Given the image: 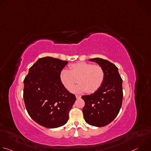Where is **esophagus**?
<instances>
[{
  "label": "esophagus",
  "mask_w": 151,
  "mask_h": 151,
  "mask_svg": "<svg viewBox=\"0 0 151 151\" xmlns=\"http://www.w3.org/2000/svg\"><path fill=\"white\" fill-rule=\"evenodd\" d=\"M76 99H80L81 97V96L80 95H76Z\"/></svg>",
  "instance_id": "34e87169"
}]
</instances>
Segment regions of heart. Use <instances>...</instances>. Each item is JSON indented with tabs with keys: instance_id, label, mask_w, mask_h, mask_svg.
Returning a JSON list of instances; mask_svg holds the SVG:
<instances>
[{
	"instance_id": "obj_1",
	"label": "heart",
	"mask_w": 151,
	"mask_h": 151,
	"mask_svg": "<svg viewBox=\"0 0 151 151\" xmlns=\"http://www.w3.org/2000/svg\"><path fill=\"white\" fill-rule=\"evenodd\" d=\"M69 69L64 68L60 73L61 83L67 90L71 89L78 78L79 84L71 90L75 94H81L87 91L93 93L98 90L104 80L103 69L94 64L87 62L76 63L69 66Z\"/></svg>"
}]
</instances>
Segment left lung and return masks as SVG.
Segmentation results:
<instances>
[{"label":"left lung","mask_w":151,"mask_h":151,"mask_svg":"<svg viewBox=\"0 0 151 151\" xmlns=\"http://www.w3.org/2000/svg\"><path fill=\"white\" fill-rule=\"evenodd\" d=\"M97 63L104 72V80L100 88L90 95L82 96L85 106L82 112L85 122L95 127H104L118 115L121 107L122 80L114 64L100 58L89 59Z\"/></svg>","instance_id":"8db88e82"}]
</instances>
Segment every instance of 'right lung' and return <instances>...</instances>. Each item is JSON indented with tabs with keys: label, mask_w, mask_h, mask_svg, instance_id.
Listing matches in <instances>:
<instances>
[{
	"label": "right lung",
	"mask_w": 151,
	"mask_h": 151,
	"mask_svg": "<svg viewBox=\"0 0 151 151\" xmlns=\"http://www.w3.org/2000/svg\"><path fill=\"white\" fill-rule=\"evenodd\" d=\"M68 61L51 57L40 58L29 69L24 80L23 98L30 116L49 128L64 125L76 100L60 79Z\"/></svg>",
	"instance_id": "right-lung-1"
}]
</instances>
